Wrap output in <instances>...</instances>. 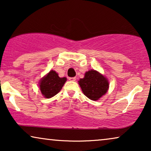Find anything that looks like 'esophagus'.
Listing matches in <instances>:
<instances>
[{
	"instance_id": "esophagus-1",
	"label": "esophagus",
	"mask_w": 151,
	"mask_h": 151,
	"mask_svg": "<svg viewBox=\"0 0 151 151\" xmlns=\"http://www.w3.org/2000/svg\"><path fill=\"white\" fill-rule=\"evenodd\" d=\"M69 80H71V81H75L76 78H69Z\"/></svg>"
}]
</instances>
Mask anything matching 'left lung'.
<instances>
[{"label": "left lung", "mask_w": 151, "mask_h": 151, "mask_svg": "<svg viewBox=\"0 0 151 151\" xmlns=\"http://www.w3.org/2000/svg\"><path fill=\"white\" fill-rule=\"evenodd\" d=\"M79 84L84 94L91 100H98L107 92L109 82L106 78L95 70L86 72Z\"/></svg>", "instance_id": "1"}]
</instances>
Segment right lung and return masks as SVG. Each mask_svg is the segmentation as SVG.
<instances>
[{"label": "right lung", "mask_w": 151, "mask_h": 151, "mask_svg": "<svg viewBox=\"0 0 151 151\" xmlns=\"http://www.w3.org/2000/svg\"><path fill=\"white\" fill-rule=\"evenodd\" d=\"M67 78L65 77L60 78L56 72L49 71L40 82V89L41 93L47 98H51L60 91Z\"/></svg>", "instance_id": "1"}]
</instances>
